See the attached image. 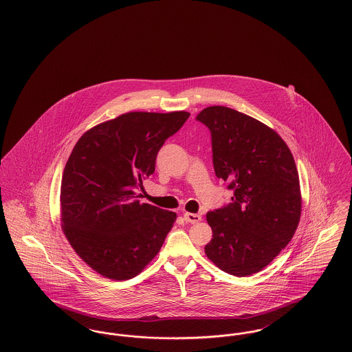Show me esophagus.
Listing matches in <instances>:
<instances>
[{
	"label": "esophagus",
	"instance_id": "34e87169",
	"mask_svg": "<svg viewBox=\"0 0 352 352\" xmlns=\"http://www.w3.org/2000/svg\"><path fill=\"white\" fill-rule=\"evenodd\" d=\"M184 218L187 223H191V224H195L198 221H201V217L199 214H191V212H184Z\"/></svg>",
	"mask_w": 352,
	"mask_h": 352
}]
</instances>
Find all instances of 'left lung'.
<instances>
[{
    "mask_svg": "<svg viewBox=\"0 0 352 352\" xmlns=\"http://www.w3.org/2000/svg\"><path fill=\"white\" fill-rule=\"evenodd\" d=\"M211 132L218 178L232 203L207 212V257L237 277L265 268L284 250L301 218L300 178L284 140L258 120L214 105L197 116Z\"/></svg>",
    "mask_w": 352,
    "mask_h": 352,
    "instance_id": "left-lung-1",
    "label": "left lung"
}]
</instances>
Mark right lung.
Masks as SVG:
<instances>
[{"instance_id":"1","label":"right lung","mask_w":352,"mask_h":352,"mask_svg":"<svg viewBox=\"0 0 352 352\" xmlns=\"http://www.w3.org/2000/svg\"><path fill=\"white\" fill-rule=\"evenodd\" d=\"M188 112H129L87 131L68 157L60 184L62 228L99 274L135 277L160 252L177 214L140 203L135 188L155 168L165 141Z\"/></svg>"}]
</instances>
